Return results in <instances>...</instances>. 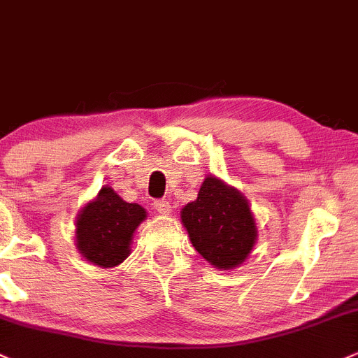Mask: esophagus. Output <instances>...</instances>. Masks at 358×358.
I'll use <instances>...</instances> for the list:
<instances>
[{"mask_svg":"<svg viewBox=\"0 0 358 358\" xmlns=\"http://www.w3.org/2000/svg\"><path fill=\"white\" fill-rule=\"evenodd\" d=\"M155 209L159 212V214L163 215H168L171 212V203L168 202V200H156L155 202Z\"/></svg>","mask_w":358,"mask_h":358,"instance_id":"1","label":"esophagus"}]
</instances>
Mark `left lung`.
Returning <instances> with one entry per match:
<instances>
[{
  "mask_svg": "<svg viewBox=\"0 0 358 358\" xmlns=\"http://www.w3.org/2000/svg\"><path fill=\"white\" fill-rule=\"evenodd\" d=\"M182 222L194 248L215 268L241 265L258 236L248 200L212 175L203 180L197 200L182 209Z\"/></svg>",
  "mask_w": 358,
  "mask_h": 358,
  "instance_id": "1",
  "label": "left lung"
}]
</instances>
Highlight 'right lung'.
Here are the masks:
<instances>
[{
	"label": "right lung",
	"instance_id": "add662e5",
	"mask_svg": "<svg viewBox=\"0 0 358 358\" xmlns=\"http://www.w3.org/2000/svg\"><path fill=\"white\" fill-rule=\"evenodd\" d=\"M146 219L139 203L122 200L110 187H101L76 219V248L88 262L112 268L131 253L134 231Z\"/></svg>",
	"mask_w": 358,
	"mask_h": 358
}]
</instances>
